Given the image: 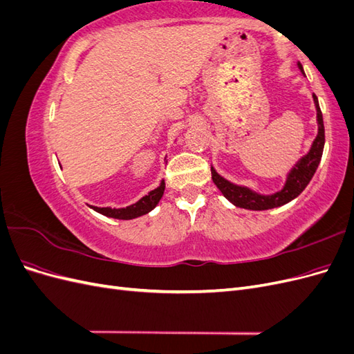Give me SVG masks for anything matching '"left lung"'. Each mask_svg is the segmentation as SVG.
<instances>
[{
  "label": "left lung",
  "mask_w": 354,
  "mask_h": 354,
  "mask_svg": "<svg viewBox=\"0 0 354 354\" xmlns=\"http://www.w3.org/2000/svg\"><path fill=\"white\" fill-rule=\"evenodd\" d=\"M298 68L303 71L301 63H298ZM313 100H315L316 111H317V125H319L317 136H316L315 142L312 145V149H310L308 153L299 159L298 162L294 165V168L291 169V173L288 174L286 183L282 190L276 192V194H273V195L255 194V192H252L248 187L230 183V181H227L226 178L218 176L216 169L211 168L212 181L221 190V194L226 196L232 203H234V205L239 208H246V209H255V211L272 209L276 207L285 205V203L297 198L306 189V186L310 183V180H312V177L316 173L320 159H322L324 146H325L324 118H322V111H320V108H319V102H317L316 94H313Z\"/></svg>",
  "instance_id": "1"
}]
</instances>
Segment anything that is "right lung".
I'll list each match as a JSON object with an SVG mask.
<instances>
[{
    "label": "right lung",
    "mask_w": 354,
    "mask_h": 354,
    "mask_svg": "<svg viewBox=\"0 0 354 354\" xmlns=\"http://www.w3.org/2000/svg\"><path fill=\"white\" fill-rule=\"evenodd\" d=\"M164 190H165V183L159 185V187H156L155 190L149 192L146 196H143L140 201H137L133 205L127 207V208H99V207H91L94 211H97L103 216H108L112 218H120V220H131L136 217H140L143 214H147L149 211H152L158 202L160 201L164 195Z\"/></svg>",
    "instance_id": "add662e5"
}]
</instances>
